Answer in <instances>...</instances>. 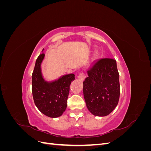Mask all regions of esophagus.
Returning a JSON list of instances; mask_svg holds the SVG:
<instances>
[{
  "instance_id": "34e87169",
  "label": "esophagus",
  "mask_w": 151,
  "mask_h": 151,
  "mask_svg": "<svg viewBox=\"0 0 151 151\" xmlns=\"http://www.w3.org/2000/svg\"><path fill=\"white\" fill-rule=\"evenodd\" d=\"M78 79L81 81H84L85 79V76L83 73H81V74L78 76Z\"/></svg>"
}]
</instances>
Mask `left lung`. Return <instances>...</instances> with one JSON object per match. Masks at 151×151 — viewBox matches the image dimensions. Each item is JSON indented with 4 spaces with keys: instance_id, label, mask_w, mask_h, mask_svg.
Listing matches in <instances>:
<instances>
[{
    "instance_id": "8db88e82",
    "label": "left lung",
    "mask_w": 151,
    "mask_h": 151,
    "mask_svg": "<svg viewBox=\"0 0 151 151\" xmlns=\"http://www.w3.org/2000/svg\"><path fill=\"white\" fill-rule=\"evenodd\" d=\"M83 82L86 106L94 116H105L112 112L119 101L120 88L116 62L102 58L95 62Z\"/></svg>"
}]
</instances>
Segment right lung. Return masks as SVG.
Wrapping results in <instances>:
<instances>
[{
    "label": "right lung",
    "mask_w": 151,
    "mask_h": 151,
    "mask_svg": "<svg viewBox=\"0 0 151 151\" xmlns=\"http://www.w3.org/2000/svg\"><path fill=\"white\" fill-rule=\"evenodd\" d=\"M44 49L36 61L32 75V93L35 105L45 115L57 118L62 115L67 108L70 85L75 80V75H63L58 79L47 81L42 74V63L45 58Z\"/></svg>",
    "instance_id": "obj_1"
}]
</instances>
